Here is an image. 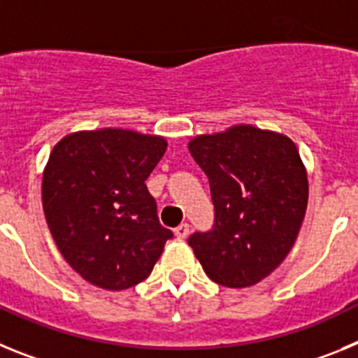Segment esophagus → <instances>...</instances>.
<instances>
[{
  "label": "esophagus",
  "mask_w": 358,
  "mask_h": 358,
  "mask_svg": "<svg viewBox=\"0 0 358 358\" xmlns=\"http://www.w3.org/2000/svg\"><path fill=\"white\" fill-rule=\"evenodd\" d=\"M173 233H176V236L179 240L186 238V236H188V233H189V226H188V224H181V226H177L176 229H173Z\"/></svg>",
  "instance_id": "1"
}]
</instances>
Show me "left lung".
Returning a JSON list of instances; mask_svg holds the SVG:
<instances>
[{"label":"left lung","mask_w":358,"mask_h":358,"mask_svg":"<svg viewBox=\"0 0 358 358\" xmlns=\"http://www.w3.org/2000/svg\"><path fill=\"white\" fill-rule=\"evenodd\" d=\"M189 154L210 179L213 229L188 238L204 273L229 289L256 285L285 260L308 202V177L285 134L233 125L201 134Z\"/></svg>","instance_id":"1"}]
</instances>
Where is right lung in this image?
Returning <instances> with one entry per match:
<instances>
[{"label": "right lung", "instance_id": "add662e5", "mask_svg": "<svg viewBox=\"0 0 358 358\" xmlns=\"http://www.w3.org/2000/svg\"><path fill=\"white\" fill-rule=\"evenodd\" d=\"M164 152L163 136L129 129L71 132L53 147L43 172L44 217L64 260L91 285H138L173 236L145 185Z\"/></svg>", "mask_w": 358, "mask_h": 358}]
</instances>
